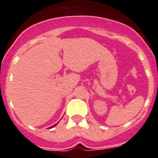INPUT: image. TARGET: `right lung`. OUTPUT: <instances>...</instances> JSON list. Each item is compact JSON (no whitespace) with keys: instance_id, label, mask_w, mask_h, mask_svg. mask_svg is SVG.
<instances>
[{"instance_id":"add662e5","label":"right lung","mask_w":158,"mask_h":158,"mask_svg":"<svg viewBox=\"0 0 158 158\" xmlns=\"http://www.w3.org/2000/svg\"><path fill=\"white\" fill-rule=\"evenodd\" d=\"M56 125H57V123H56V124H55V125H53V126H51V127H50V128H53V127H54V126H56Z\"/></svg>"}]
</instances>
